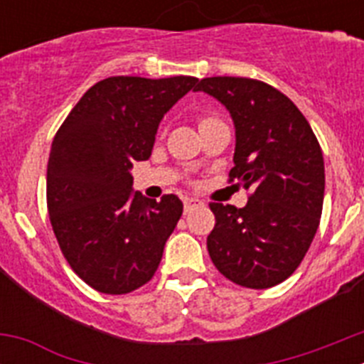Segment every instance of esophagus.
Here are the masks:
<instances>
[{"mask_svg":"<svg viewBox=\"0 0 364 364\" xmlns=\"http://www.w3.org/2000/svg\"><path fill=\"white\" fill-rule=\"evenodd\" d=\"M197 205H202V200H198V198H193V197H186L184 198V210L186 213H189L191 210H195Z\"/></svg>","mask_w":364,"mask_h":364,"instance_id":"34e87169","label":"esophagus"}]
</instances>
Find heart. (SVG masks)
<instances>
[{
  "instance_id": "b5f03b06",
  "label": "heart",
  "mask_w": 364,
  "mask_h": 364,
  "mask_svg": "<svg viewBox=\"0 0 364 364\" xmlns=\"http://www.w3.org/2000/svg\"><path fill=\"white\" fill-rule=\"evenodd\" d=\"M211 120H213V118H202L200 124H205V122H211Z\"/></svg>"
}]
</instances>
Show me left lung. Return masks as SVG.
Returning a JSON list of instances; mask_svg holds the SVG:
<instances>
[{
  "mask_svg": "<svg viewBox=\"0 0 364 364\" xmlns=\"http://www.w3.org/2000/svg\"><path fill=\"white\" fill-rule=\"evenodd\" d=\"M197 91L218 100L235 125L230 178L252 189L240 210L210 204L213 264L235 284L264 290L288 279L319 228L324 160L306 118L288 96L252 78H204Z\"/></svg>",
  "mask_w": 364,
  "mask_h": 364,
  "instance_id": "left-lung-1",
  "label": "left lung"
}]
</instances>
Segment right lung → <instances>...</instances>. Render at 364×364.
Segmentation results:
<instances>
[{"instance_id": "add662e5", "label": "right lung", "mask_w": 364, "mask_h": 364, "mask_svg": "<svg viewBox=\"0 0 364 364\" xmlns=\"http://www.w3.org/2000/svg\"><path fill=\"white\" fill-rule=\"evenodd\" d=\"M197 82L105 78L80 98L54 136L50 224L70 268L102 294H129L149 282L182 217L176 195L156 202L131 191V169L149 159L164 114Z\"/></svg>"}]
</instances>
